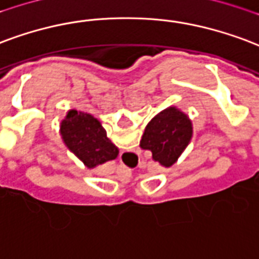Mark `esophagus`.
I'll return each instance as SVG.
<instances>
[{"instance_id":"obj_1","label":"esophagus","mask_w":259,"mask_h":259,"mask_svg":"<svg viewBox=\"0 0 259 259\" xmlns=\"http://www.w3.org/2000/svg\"><path fill=\"white\" fill-rule=\"evenodd\" d=\"M122 158H124V159H126V160H127V159H129V152H127V154L122 155Z\"/></svg>"}]
</instances>
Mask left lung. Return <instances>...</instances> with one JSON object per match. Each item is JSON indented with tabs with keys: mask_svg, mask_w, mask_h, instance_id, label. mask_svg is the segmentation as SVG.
I'll return each mask as SVG.
<instances>
[{
	"mask_svg": "<svg viewBox=\"0 0 259 259\" xmlns=\"http://www.w3.org/2000/svg\"><path fill=\"white\" fill-rule=\"evenodd\" d=\"M192 139V122L176 107H168L147 124L140 147L152 152V159L164 167L173 166Z\"/></svg>",
	"mask_w": 259,
	"mask_h": 259,
	"instance_id": "left-lung-1",
	"label": "left lung"
}]
</instances>
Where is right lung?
<instances>
[{
    "label": "right lung",
    "instance_id": "1",
    "mask_svg": "<svg viewBox=\"0 0 259 259\" xmlns=\"http://www.w3.org/2000/svg\"><path fill=\"white\" fill-rule=\"evenodd\" d=\"M60 135L71 152L89 168L112 160L119 154V149L107 137L104 127L91 114L68 111L61 120Z\"/></svg>",
    "mask_w": 259,
    "mask_h": 259
}]
</instances>
